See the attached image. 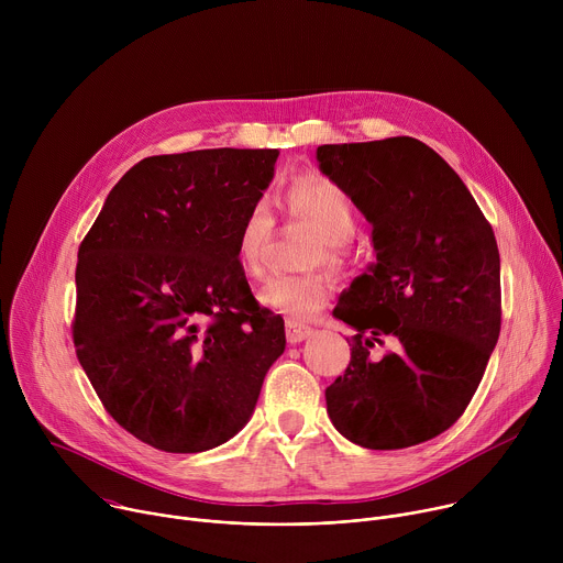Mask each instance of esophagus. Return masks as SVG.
Masks as SVG:
<instances>
[{
	"mask_svg": "<svg viewBox=\"0 0 563 563\" xmlns=\"http://www.w3.org/2000/svg\"><path fill=\"white\" fill-rule=\"evenodd\" d=\"M285 334H287V341L291 345H296V343L307 341L313 334V330L309 325L298 323V320H287V323H285Z\"/></svg>",
	"mask_w": 563,
	"mask_h": 563,
	"instance_id": "1",
	"label": "esophagus"
}]
</instances>
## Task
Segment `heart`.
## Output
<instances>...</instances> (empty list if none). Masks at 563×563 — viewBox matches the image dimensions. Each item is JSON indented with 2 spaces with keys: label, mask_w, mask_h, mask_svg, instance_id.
I'll use <instances>...</instances> for the list:
<instances>
[{
  "label": "heart",
  "mask_w": 563,
  "mask_h": 563,
  "mask_svg": "<svg viewBox=\"0 0 563 563\" xmlns=\"http://www.w3.org/2000/svg\"><path fill=\"white\" fill-rule=\"evenodd\" d=\"M285 213L318 233L309 250L307 265L343 272L350 263L347 240L358 227V209L350 196L323 176H294L283 191ZM274 216L265 205H254L235 233V258L247 278L265 276V254L274 238ZM261 302L289 320H307L328 302V278L311 274H280L265 283Z\"/></svg>",
  "instance_id": "heart-1"
}]
</instances>
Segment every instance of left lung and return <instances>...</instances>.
Here are the masks:
<instances>
[{
    "label": "left lung",
    "mask_w": 563,
    "mask_h": 563,
    "mask_svg": "<svg viewBox=\"0 0 563 563\" xmlns=\"http://www.w3.org/2000/svg\"><path fill=\"white\" fill-rule=\"evenodd\" d=\"M316 159L369 220L376 252L334 309L356 336L345 374L325 389L328 415L369 450L430 441L465 412L501 332L495 231L417 137L323 144ZM383 335L399 350L372 360Z\"/></svg>",
    "instance_id": "1"
}]
</instances>
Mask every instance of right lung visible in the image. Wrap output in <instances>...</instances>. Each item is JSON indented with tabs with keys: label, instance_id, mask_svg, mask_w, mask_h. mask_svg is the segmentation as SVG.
Returning a JSON list of instances; mask_svg holds the SVG:
<instances>
[{
	"label": "right lung",
	"instance_id": "obj_1",
	"mask_svg": "<svg viewBox=\"0 0 563 563\" xmlns=\"http://www.w3.org/2000/svg\"><path fill=\"white\" fill-rule=\"evenodd\" d=\"M278 148L151 155L111 189L77 252L73 343L107 412L157 450H211L245 428L285 352L235 258Z\"/></svg>",
	"mask_w": 563,
	"mask_h": 563
}]
</instances>
